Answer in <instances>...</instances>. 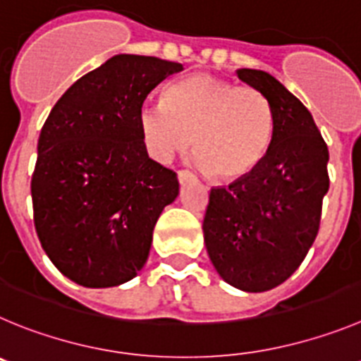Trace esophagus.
<instances>
[{
  "label": "esophagus",
  "mask_w": 361,
  "mask_h": 361,
  "mask_svg": "<svg viewBox=\"0 0 361 361\" xmlns=\"http://www.w3.org/2000/svg\"><path fill=\"white\" fill-rule=\"evenodd\" d=\"M194 174L190 173V171H180V173H178V180H180V183H185V181H188V180H194Z\"/></svg>",
  "instance_id": "obj_1"
}]
</instances>
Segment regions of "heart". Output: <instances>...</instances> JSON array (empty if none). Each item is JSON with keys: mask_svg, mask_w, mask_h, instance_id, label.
Here are the masks:
<instances>
[{"mask_svg": "<svg viewBox=\"0 0 361 361\" xmlns=\"http://www.w3.org/2000/svg\"><path fill=\"white\" fill-rule=\"evenodd\" d=\"M164 104H144L138 128L160 164L185 151L209 176L237 180L261 164L274 135V111L259 90L212 75H192L165 90Z\"/></svg>", "mask_w": 361, "mask_h": 361, "instance_id": "heart-1", "label": "heart"}]
</instances>
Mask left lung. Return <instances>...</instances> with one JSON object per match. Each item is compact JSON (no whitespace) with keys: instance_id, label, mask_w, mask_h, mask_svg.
<instances>
[{"instance_id":"1","label":"left lung","mask_w":361,"mask_h":361,"mask_svg":"<svg viewBox=\"0 0 361 361\" xmlns=\"http://www.w3.org/2000/svg\"><path fill=\"white\" fill-rule=\"evenodd\" d=\"M237 77L268 99L274 135L252 173L210 190L203 235L221 279L261 293L290 279L313 245L329 190V151L306 106L275 77L250 68Z\"/></svg>"}]
</instances>
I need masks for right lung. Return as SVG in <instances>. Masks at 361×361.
<instances>
[{
  "instance_id": "1",
  "label": "right lung",
  "mask_w": 361,
  "mask_h": 361,
  "mask_svg": "<svg viewBox=\"0 0 361 361\" xmlns=\"http://www.w3.org/2000/svg\"><path fill=\"white\" fill-rule=\"evenodd\" d=\"M183 64L120 54L57 100L37 142L34 223L61 274L86 288L136 277L161 210L176 200L174 171L151 160L138 128L149 93Z\"/></svg>"
}]
</instances>
